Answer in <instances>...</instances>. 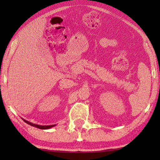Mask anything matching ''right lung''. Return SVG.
<instances>
[{"mask_svg": "<svg viewBox=\"0 0 160 160\" xmlns=\"http://www.w3.org/2000/svg\"><path fill=\"white\" fill-rule=\"evenodd\" d=\"M24 120V119H23ZM25 123L29 124V125H31L32 126H34V127H36L37 128H39V129H48V128H50L51 127H53L55 125H51V126H39V125H37V124H34V123H32L30 122H29L28 121H25L24 120Z\"/></svg>", "mask_w": 160, "mask_h": 160, "instance_id": "1", "label": "right lung"}]
</instances>
